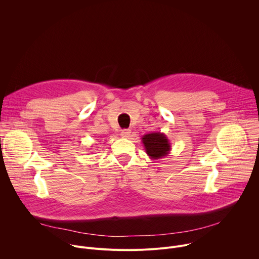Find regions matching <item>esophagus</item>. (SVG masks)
Wrapping results in <instances>:
<instances>
[{
  "label": "esophagus",
  "mask_w": 259,
  "mask_h": 259,
  "mask_svg": "<svg viewBox=\"0 0 259 259\" xmlns=\"http://www.w3.org/2000/svg\"><path fill=\"white\" fill-rule=\"evenodd\" d=\"M130 134H131V130H129V129H123L121 131V136L124 138H128L130 136Z\"/></svg>",
  "instance_id": "34e87169"
}]
</instances>
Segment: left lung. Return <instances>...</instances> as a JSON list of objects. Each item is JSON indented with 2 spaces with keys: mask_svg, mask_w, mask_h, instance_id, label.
<instances>
[{
  "mask_svg": "<svg viewBox=\"0 0 259 259\" xmlns=\"http://www.w3.org/2000/svg\"><path fill=\"white\" fill-rule=\"evenodd\" d=\"M145 153L152 160H158L169 155L171 143L167 136L161 132H152L142 136Z\"/></svg>",
  "mask_w": 259,
  "mask_h": 259,
  "instance_id": "1",
  "label": "left lung"
}]
</instances>
